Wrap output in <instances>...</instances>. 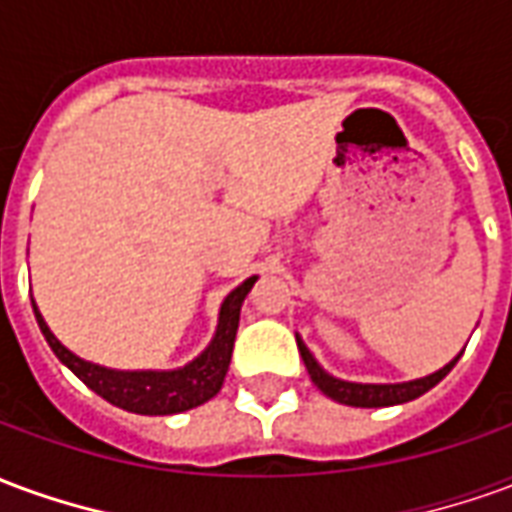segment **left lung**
I'll use <instances>...</instances> for the list:
<instances>
[{
	"instance_id": "obj_1",
	"label": "left lung",
	"mask_w": 512,
	"mask_h": 512,
	"mask_svg": "<svg viewBox=\"0 0 512 512\" xmlns=\"http://www.w3.org/2000/svg\"><path fill=\"white\" fill-rule=\"evenodd\" d=\"M296 343H299V354L304 359V367L310 373L312 384L321 389L323 395L332 397L343 406H356V408H384V406H400V403H408V400H417L419 395H425L428 389L439 384L441 378L450 373L455 362L461 359V354L455 356L452 362L430 373V376L414 378V381H400V384H359V381H345V378H337L332 373H326L321 367V362L312 356V351L304 345L299 334H296Z\"/></svg>"
}]
</instances>
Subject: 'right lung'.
Returning a JSON list of instances; mask_svg holds the SVG:
<instances>
[{"label": "right lung", "mask_w": 512, "mask_h": 512, "mask_svg": "<svg viewBox=\"0 0 512 512\" xmlns=\"http://www.w3.org/2000/svg\"><path fill=\"white\" fill-rule=\"evenodd\" d=\"M255 282L257 277L244 279L238 288L224 296L211 343L205 345V351L200 356H194L189 365L175 367V370H115V367L87 362L82 356L68 351L54 337L35 301H32V310H35L40 332L46 337V343L51 345L54 356L71 370L73 376L82 378L95 395L109 400L112 406L126 408L131 414L167 417V414H180V411L202 406L211 397L219 395L224 376H227V367H230V356H233L241 304H244L246 293L252 290Z\"/></svg>", "instance_id": "obj_1"}]
</instances>
